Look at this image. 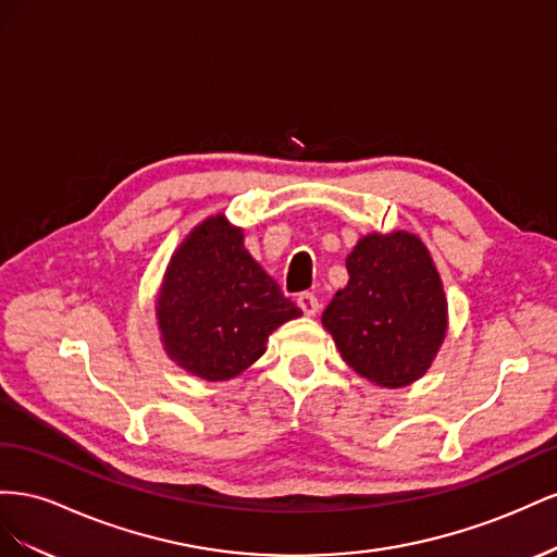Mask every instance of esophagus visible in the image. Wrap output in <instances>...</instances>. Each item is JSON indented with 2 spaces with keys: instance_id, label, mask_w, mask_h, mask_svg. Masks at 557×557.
<instances>
[{
  "instance_id": "esophagus-1",
  "label": "esophagus",
  "mask_w": 557,
  "mask_h": 557,
  "mask_svg": "<svg viewBox=\"0 0 557 557\" xmlns=\"http://www.w3.org/2000/svg\"><path fill=\"white\" fill-rule=\"evenodd\" d=\"M296 304H298V308L304 310L308 317H314V314H317V310H320V300H317V296H314V294H310V292L300 294Z\"/></svg>"
}]
</instances>
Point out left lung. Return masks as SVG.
I'll use <instances>...</instances> for the list:
<instances>
[{
    "mask_svg": "<svg viewBox=\"0 0 557 557\" xmlns=\"http://www.w3.org/2000/svg\"><path fill=\"white\" fill-rule=\"evenodd\" d=\"M347 287L322 314L341 357L387 389L420 380L448 333V298L426 245L408 231L367 233L347 253Z\"/></svg>",
    "mask_w": 557,
    "mask_h": 557,
    "instance_id": "left-lung-1",
    "label": "left lung"
}]
</instances>
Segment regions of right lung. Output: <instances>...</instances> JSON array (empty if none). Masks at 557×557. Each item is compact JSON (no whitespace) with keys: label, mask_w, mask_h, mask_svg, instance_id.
Segmentation results:
<instances>
[{"label":"right lung","mask_w":557,"mask_h":557,"mask_svg":"<svg viewBox=\"0 0 557 557\" xmlns=\"http://www.w3.org/2000/svg\"><path fill=\"white\" fill-rule=\"evenodd\" d=\"M300 312L245 249V233L212 214L180 243L156 294L165 355L186 373L221 383L265 352L268 336Z\"/></svg>","instance_id":"1"}]
</instances>
